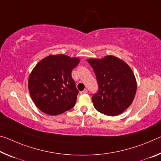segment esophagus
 <instances>
[{
  "mask_svg": "<svg viewBox=\"0 0 161 161\" xmlns=\"http://www.w3.org/2000/svg\"><path fill=\"white\" fill-rule=\"evenodd\" d=\"M86 93H87V90H86V89H85V90H84L83 91L80 92V94H86Z\"/></svg>",
  "mask_w": 161,
  "mask_h": 161,
  "instance_id": "obj_1",
  "label": "esophagus"
}]
</instances>
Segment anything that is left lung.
I'll return each instance as SVG.
<instances>
[{
	"mask_svg": "<svg viewBox=\"0 0 161 161\" xmlns=\"http://www.w3.org/2000/svg\"><path fill=\"white\" fill-rule=\"evenodd\" d=\"M95 73L98 92L92 99L95 109L108 116H117L129 108L137 90L136 76L127 63L113 55L88 58Z\"/></svg>",
	"mask_w": 161,
	"mask_h": 161,
	"instance_id": "8db88e82",
	"label": "left lung"
}]
</instances>
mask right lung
Segmentation results:
<instances>
[{
    "mask_svg": "<svg viewBox=\"0 0 161 161\" xmlns=\"http://www.w3.org/2000/svg\"><path fill=\"white\" fill-rule=\"evenodd\" d=\"M80 61V58L65 54L50 55L33 69L28 86L31 97L41 111L57 115L75 106L79 91L71 71Z\"/></svg>",
    "mask_w": 161,
    "mask_h": 161,
    "instance_id": "right-lung-1",
    "label": "right lung"
}]
</instances>
